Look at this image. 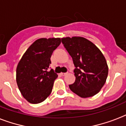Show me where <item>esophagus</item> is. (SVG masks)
<instances>
[{
    "instance_id": "1",
    "label": "esophagus",
    "mask_w": 126,
    "mask_h": 126,
    "mask_svg": "<svg viewBox=\"0 0 126 126\" xmlns=\"http://www.w3.org/2000/svg\"><path fill=\"white\" fill-rule=\"evenodd\" d=\"M67 74V73H61V74H60V75H61V76H65Z\"/></svg>"
}]
</instances>
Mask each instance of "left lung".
Listing matches in <instances>:
<instances>
[{
    "label": "left lung",
    "instance_id": "1",
    "mask_svg": "<svg viewBox=\"0 0 126 126\" xmlns=\"http://www.w3.org/2000/svg\"><path fill=\"white\" fill-rule=\"evenodd\" d=\"M61 42L72 57L75 67L76 80L69 88L81 97L95 95L105 84L109 71L101 51L82 37L63 38Z\"/></svg>",
    "mask_w": 126,
    "mask_h": 126
}]
</instances>
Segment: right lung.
Wrapping results in <instances>:
<instances>
[{
    "label": "right lung",
    "instance_id": "obj_1",
    "mask_svg": "<svg viewBox=\"0 0 126 126\" xmlns=\"http://www.w3.org/2000/svg\"><path fill=\"white\" fill-rule=\"evenodd\" d=\"M61 44V39L40 38L27 49L16 69V82L19 90L31 103L44 101L50 95L57 75L49 71L53 51Z\"/></svg>",
    "mask_w": 126,
    "mask_h": 126
}]
</instances>
